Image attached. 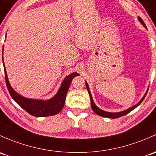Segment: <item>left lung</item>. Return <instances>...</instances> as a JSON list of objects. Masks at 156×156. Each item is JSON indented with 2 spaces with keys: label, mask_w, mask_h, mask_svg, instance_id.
I'll return each mask as SVG.
<instances>
[{
  "label": "left lung",
  "mask_w": 156,
  "mask_h": 156,
  "mask_svg": "<svg viewBox=\"0 0 156 156\" xmlns=\"http://www.w3.org/2000/svg\"><path fill=\"white\" fill-rule=\"evenodd\" d=\"M138 20L139 22L141 23L144 26V27H146L147 28V26H146L145 23L144 22V21L142 20L141 18L138 17ZM86 82V81H85ZM86 87H87V89L88 90V93H89V95L90 96V101H91V107H92V109L93 110V111H94L95 113H96V114H98V115L101 116V117H107V118H113V119H115V118H118V117H122V116H124L126 115V114H129V112H131V111H132V110H134V108H136L137 107V106L139 105L140 104V103L142 102V101H144V98L146 97V96H147V92H148V90H147V92H146L145 95L144 96V97L142 98L141 99H140V101H139L137 104H136L135 105L132 106V107L128 108L127 110H126V111H121V112H118V113H111V112H107V111H102V110H101L100 108H99L97 107V106L95 105L94 101H93V98H92V96H91V93H90V89H89V87H88V84L86 82Z\"/></svg>",
  "instance_id": "8db88e82"
}]
</instances>
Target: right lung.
<instances>
[{
    "instance_id": "obj_1",
    "label": "right lung",
    "mask_w": 156,
    "mask_h": 156,
    "mask_svg": "<svg viewBox=\"0 0 156 156\" xmlns=\"http://www.w3.org/2000/svg\"><path fill=\"white\" fill-rule=\"evenodd\" d=\"M3 63H4V67L6 87H7L10 96L15 100V101L19 104L24 111H27L31 115L37 117H48V116H54L58 114L64 106L66 96V93L70 86V83L75 76L79 75L78 73H73L68 75L66 78H65V79L61 83L60 89L57 91V94L51 99L48 100L31 99L20 96L12 89L9 82V80H8L4 60H3Z\"/></svg>"
}]
</instances>
